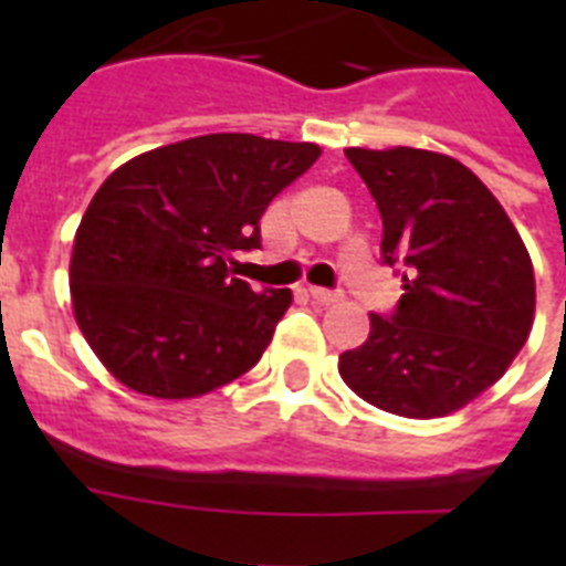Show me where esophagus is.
Listing matches in <instances>:
<instances>
[{"mask_svg":"<svg viewBox=\"0 0 566 566\" xmlns=\"http://www.w3.org/2000/svg\"><path fill=\"white\" fill-rule=\"evenodd\" d=\"M311 300L319 302V305H335V302H340V293L335 291H326V287H311Z\"/></svg>","mask_w":566,"mask_h":566,"instance_id":"esophagus-1","label":"esophagus"}]
</instances>
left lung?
I'll list each match as a JSON object with an SVG mask.
<instances>
[{"label": "left lung", "instance_id": "obj_1", "mask_svg": "<svg viewBox=\"0 0 566 566\" xmlns=\"http://www.w3.org/2000/svg\"><path fill=\"white\" fill-rule=\"evenodd\" d=\"M381 213V255L402 261L394 317L337 370L364 402L411 420L464 408L496 385L535 323V270L482 179L449 155L394 146L346 149Z\"/></svg>", "mask_w": 566, "mask_h": 566}]
</instances>
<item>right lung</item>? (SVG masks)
Segmentation results:
<instances>
[{"mask_svg":"<svg viewBox=\"0 0 566 566\" xmlns=\"http://www.w3.org/2000/svg\"><path fill=\"white\" fill-rule=\"evenodd\" d=\"M319 153L222 132L149 149L102 181L75 229L70 296L119 385L193 399L255 367L293 293H255L231 275V252L261 247V213Z\"/></svg>","mask_w":566,"mask_h":566,"instance_id":"right-lung-1","label":"right lung"}]
</instances>
